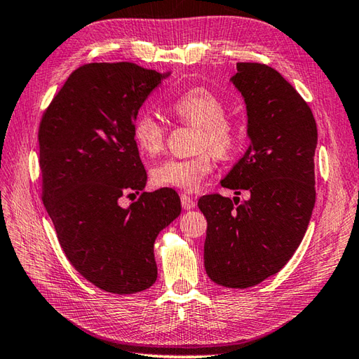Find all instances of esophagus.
Wrapping results in <instances>:
<instances>
[{"instance_id": "1", "label": "esophagus", "mask_w": 359, "mask_h": 359, "mask_svg": "<svg viewBox=\"0 0 359 359\" xmlns=\"http://www.w3.org/2000/svg\"><path fill=\"white\" fill-rule=\"evenodd\" d=\"M180 201H182L183 209L191 210V209L196 208V200H194V198L189 197V196H187V194H182V196H180Z\"/></svg>"}]
</instances>
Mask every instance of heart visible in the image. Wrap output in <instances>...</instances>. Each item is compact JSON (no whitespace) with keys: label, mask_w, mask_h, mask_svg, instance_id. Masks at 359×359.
Segmentation results:
<instances>
[{"label":"heart","mask_w":359,"mask_h":359,"mask_svg":"<svg viewBox=\"0 0 359 359\" xmlns=\"http://www.w3.org/2000/svg\"><path fill=\"white\" fill-rule=\"evenodd\" d=\"M180 121L198 126L197 150L191 158H170L151 168V183L159 188L196 191L212 171V151L218 159H227L238 149L241 130L236 121L225 117L224 102L208 88H191L170 105ZM132 138L141 153L155 156L165 144V128L151 114L141 112L132 126ZM211 151L209 152L208 150Z\"/></svg>","instance_id":"1"}]
</instances>
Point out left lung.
Masks as SVG:
<instances>
[{
	"label": "left lung",
	"instance_id": "left-lung-1",
	"mask_svg": "<svg viewBox=\"0 0 359 359\" xmlns=\"http://www.w3.org/2000/svg\"><path fill=\"white\" fill-rule=\"evenodd\" d=\"M236 69L230 81L247 105L251 144L221 185L251 197L239 203L210 194L198 208L208 219L209 278L247 289L281 271L302 242L316 203L317 126L309 104L275 69L260 63Z\"/></svg>",
	"mask_w": 359,
	"mask_h": 359
}]
</instances>
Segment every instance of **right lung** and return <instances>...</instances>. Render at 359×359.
<instances>
[{"instance_id": "1", "label": "right lung", "mask_w": 359, "mask_h": 359, "mask_svg": "<svg viewBox=\"0 0 359 359\" xmlns=\"http://www.w3.org/2000/svg\"><path fill=\"white\" fill-rule=\"evenodd\" d=\"M167 74L128 61L78 67L50 102L39 128L42 200L72 266L117 294L158 278L153 245L180 215L171 188L142 192L147 174L132 138L138 109Z\"/></svg>"}]
</instances>
